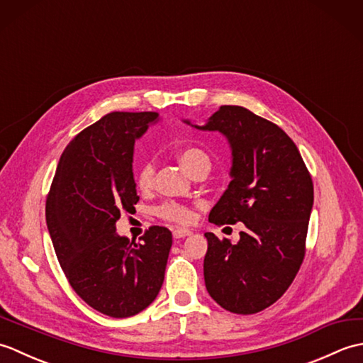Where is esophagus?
<instances>
[{"mask_svg": "<svg viewBox=\"0 0 363 363\" xmlns=\"http://www.w3.org/2000/svg\"><path fill=\"white\" fill-rule=\"evenodd\" d=\"M189 235H191V230H189V229H174L173 230L174 238H184V237H189Z\"/></svg>", "mask_w": 363, "mask_h": 363, "instance_id": "34e87169", "label": "esophagus"}]
</instances>
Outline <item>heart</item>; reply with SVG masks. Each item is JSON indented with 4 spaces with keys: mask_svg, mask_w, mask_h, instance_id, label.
<instances>
[{
    "mask_svg": "<svg viewBox=\"0 0 363 363\" xmlns=\"http://www.w3.org/2000/svg\"><path fill=\"white\" fill-rule=\"evenodd\" d=\"M177 159H179V162L189 173H194L196 168L203 165L211 167L209 156L203 150L195 148V146H186V148L177 151ZM134 182L138 190H150L152 187L154 164L151 160H143L142 164L137 165L134 172ZM156 213L162 220L177 223V225H187V223L191 221V217H194L187 206L174 201H167L157 206Z\"/></svg>",
    "mask_w": 363,
    "mask_h": 363,
    "instance_id": "b5f03b06",
    "label": "heart"
}]
</instances>
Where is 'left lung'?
I'll return each mask as SVG.
<instances>
[{
  "label": "left lung",
  "mask_w": 363,
  "mask_h": 363,
  "mask_svg": "<svg viewBox=\"0 0 363 363\" xmlns=\"http://www.w3.org/2000/svg\"><path fill=\"white\" fill-rule=\"evenodd\" d=\"M196 128L220 130L233 148V181L209 221L245 225L235 245L204 234L206 289L223 309L257 313L284 295L304 260L312 176L291 138L242 106H221Z\"/></svg>",
  "instance_id": "1"
}]
</instances>
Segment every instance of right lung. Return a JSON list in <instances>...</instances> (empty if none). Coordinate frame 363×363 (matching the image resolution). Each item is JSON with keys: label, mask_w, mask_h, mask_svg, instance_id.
<instances>
[{"label": "right lung", "mask_w": 363, "mask_h": 363, "mask_svg": "<svg viewBox=\"0 0 363 363\" xmlns=\"http://www.w3.org/2000/svg\"><path fill=\"white\" fill-rule=\"evenodd\" d=\"M157 112H111L68 143L46 196V225L72 289L95 311L126 318L146 309L164 284L173 238L151 226L138 243L115 221L138 196L133 174L135 138Z\"/></svg>", "instance_id": "1"}]
</instances>
